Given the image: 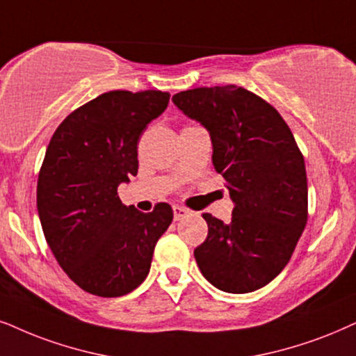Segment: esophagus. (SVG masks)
I'll list each match as a JSON object with an SVG mask.
<instances>
[{
    "label": "esophagus",
    "instance_id": "esophagus-1",
    "mask_svg": "<svg viewBox=\"0 0 356 356\" xmlns=\"http://www.w3.org/2000/svg\"><path fill=\"white\" fill-rule=\"evenodd\" d=\"M172 210H174V220H182L184 217H187L188 215V210L184 209L181 205H174Z\"/></svg>",
    "mask_w": 356,
    "mask_h": 356
}]
</instances>
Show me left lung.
<instances>
[{
    "instance_id": "left-lung-1",
    "label": "left lung",
    "mask_w": 356,
    "mask_h": 356,
    "mask_svg": "<svg viewBox=\"0 0 356 356\" xmlns=\"http://www.w3.org/2000/svg\"><path fill=\"white\" fill-rule=\"evenodd\" d=\"M172 102L210 133L213 168L235 204L228 223L204 213L197 264L220 291L253 292L284 269L307 223L302 152L276 108L243 87L186 90Z\"/></svg>"
}]
</instances>
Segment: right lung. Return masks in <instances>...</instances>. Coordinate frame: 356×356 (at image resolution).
Listing matches in <instances>:
<instances>
[{
	"label": "right lung",
	"mask_w": 356,
	"mask_h": 356,
	"mask_svg": "<svg viewBox=\"0 0 356 356\" xmlns=\"http://www.w3.org/2000/svg\"><path fill=\"white\" fill-rule=\"evenodd\" d=\"M159 90H113L58 124L38 179V211L57 263L83 291L120 298L149 273L157 240L172 222L169 204L149 213L126 207L118 186L138 174V141L168 108Z\"/></svg>",
	"instance_id": "obj_1"
}]
</instances>
